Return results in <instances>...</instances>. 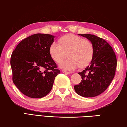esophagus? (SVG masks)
<instances>
[{
	"mask_svg": "<svg viewBox=\"0 0 127 127\" xmlns=\"http://www.w3.org/2000/svg\"><path fill=\"white\" fill-rule=\"evenodd\" d=\"M62 72H64V73L66 74H70V72L67 71H65V70H62Z\"/></svg>",
	"mask_w": 127,
	"mask_h": 127,
	"instance_id": "obj_1",
	"label": "esophagus"
}]
</instances>
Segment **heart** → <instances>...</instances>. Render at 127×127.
I'll return each instance as SVG.
<instances>
[{
	"mask_svg": "<svg viewBox=\"0 0 127 127\" xmlns=\"http://www.w3.org/2000/svg\"><path fill=\"white\" fill-rule=\"evenodd\" d=\"M49 53L55 62L59 63L67 57V60L60 64L66 70H74L79 66L84 67L91 63L94 55V46L90 40L70 34L64 35L60 43L54 41L49 49Z\"/></svg>",
	"mask_w": 127,
	"mask_h": 127,
	"instance_id": "heart-1",
	"label": "heart"
}]
</instances>
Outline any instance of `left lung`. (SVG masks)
Listing matches in <instances>:
<instances>
[{
	"instance_id": "1",
	"label": "left lung",
	"mask_w": 127,
	"mask_h": 127,
	"mask_svg": "<svg viewBox=\"0 0 127 127\" xmlns=\"http://www.w3.org/2000/svg\"><path fill=\"white\" fill-rule=\"evenodd\" d=\"M79 35L93 43L95 51L90 65L78 73L82 80L74 86V89L81 96L95 97L104 92L114 79L117 65L116 55L102 38L91 34Z\"/></svg>"
}]
</instances>
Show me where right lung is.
<instances>
[{
  "instance_id": "obj_1",
  "label": "right lung",
  "mask_w": 127,
  "mask_h": 127,
  "mask_svg": "<svg viewBox=\"0 0 127 127\" xmlns=\"http://www.w3.org/2000/svg\"><path fill=\"white\" fill-rule=\"evenodd\" d=\"M55 36L35 34L18 44L11 57L12 80L23 94L30 98H42L52 88L60 73L49 49Z\"/></svg>"
}]
</instances>
